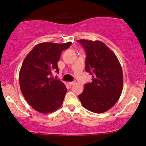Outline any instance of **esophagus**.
I'll list each match as a JSON object with an SVG mask.
<instances>
[{
	"mask_svg": "<svg viewBox=\"0 0 146 146\" xmlns=\"http://www.w3.org/2000/svg\"><path fill=\"white\" fill-rule=\"evenodd\" d=\"M75 83H76V82H68V85L70 86H72V85H75Z\"/></svg>",
	"mask_w": 146,
	"mask_h": 146,
	"instance_id": "esophagus-1",
	"label": "esophagus"
}]
</instances>
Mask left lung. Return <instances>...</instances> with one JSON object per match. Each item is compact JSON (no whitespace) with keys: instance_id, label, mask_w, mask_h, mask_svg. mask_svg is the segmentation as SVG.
<instances>
[{"instance_id":"obj_1","label":"left lung","mask_w":146,"mask_h":146,"mask_svg":"<svg viewBox=\"0 0 146 146\" xmlns=\"http://www.w3.org/2000/svg\"><path fill=\"white\" fill-rule=\"evenodd\" d=\"M86 52L85 70L92 76L78 96L86 109L96 113L107 111L119 99L123 87L122 66L115 53L99 40H78Z\"/></svg>"}]
</instances>
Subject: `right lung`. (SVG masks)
I'll use <instances>...</instances> for the list:
<instances>
[{
  "label": "right lung",
  "instance_id": "1",
  "mask_svg": "<svg viewBox=\"0 0 146 146\" xmlns=\"http://www.w3.org/2000/svg\"><path fill=\"white\" fill-rule=\"evenodd\" d=\"M66 43L42 42L36 45L24 59L19 71L21 92L36 111L50 113L62 105L67 89L64 82L52 78L59 72L57 62Z\"/></svg>",
  "mask_w": 146,
  "mask_h": 146
}]
</instances>
